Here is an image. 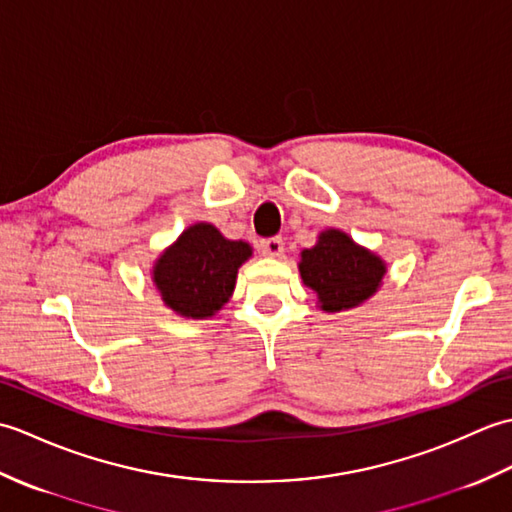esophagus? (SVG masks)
<instances>
[{"instance_id":"34e87169","label":"esophagus","mask_w":512,"mask_h":512,"mask_svg":"<svg viewBox=\"0 0 512 512\" xmlns=\"http://www.w3.org/2000/svg\"><path fill=\"white\" fill-rule=\"evenodd\" d=\"M259 248H262V253L266 257H281V255H284V239L268 237V239H264L262 244H259Z\"/></svg>"}]
</instances>
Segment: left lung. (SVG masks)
Wrapping results in <instances>:
<instances>
[{
    "label": "left lung",
    "instance_id": "8db88e82",
    "mask_svg": "<svg viewBox=\"0 0 512 512\" xmlns=\"http://www.w3.org/2000/svg\"><path fill=\"white\" fill-rule=\"evenodd\" d=\"M299 270L303 284L319 295L321 308L339 312L374 295L385 275V264L345 233L330 228L321 233L317 246L303 250Z\"/></svg>",
    "mask_w": 512,
    "mask_h": 512
}]
</instances>
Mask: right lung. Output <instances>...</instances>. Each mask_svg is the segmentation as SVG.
I'll return each instance as SVG.
<instances>
[{"mask_svg":"<svg viewBox=\"0 0 512 512\" xmlns=\"http://www.w3.org/2000/svg\"><path fill=\"white\" fill-rule=\"evenodd\" d=\"M248 257L246 242H231L211 224H193L158 259L156 288L182 317H213L233 295L237 268Z\"/></svg>","mask_w":512,"mask_h":512,"instance_id":"1","label":"right lung"}]
</instances>
